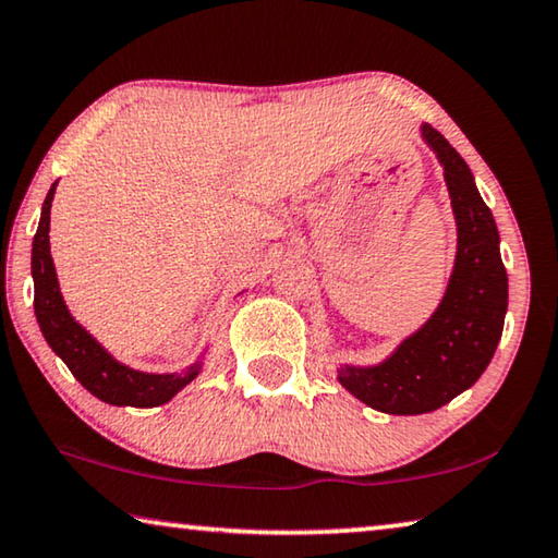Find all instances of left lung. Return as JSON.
Returning a JSON list of instances; mask_svg holds the SVG:
<instances>
[{
    "instance_id": "1",
    "label": "left lung",
    "mask_w": 558,
    "mask_h": 558,
    "mask_svg": "<svg viewBox=\"0 0 558 558\" xmlns=\"http://www.w3.org/2000/svg\"><path fill=\"white\" fill-rule=\"evenodd\" d=\"M424 144L445 168L457 220V255L441 303L417 332L377 365H340V385L385 414H424L452 402L476 383L501 340L509 282L499 253V231L474 175L449 141L420 126Z\"/></svg>"
}]
</instances>
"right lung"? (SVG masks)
<instances>
[{
	"mask_svg": "<svg viewBox=\"0 0 558 558\" xmlns=\"http://www.w3.org/2000/svg\"><path fill=\"white\" fill-rule=\"evenodd\" d=\"M59 183V181H57ZM57 183L44 198L37 235L32 243V278H34V313L39 330L49 348L64 360L72 375L88 392L106 404L117 407H158L173 400L185 385L198 377L203 355L181 373H141L123 365L111 355L92 332L78 325L61 298L57 268L49 251V214L54 201Z\"/></svg>",
	"mask_w": 558,
	"mask_h": 558,
	"instance_id": "add662e5",
	"label": "right lung"
}]
</instances>
